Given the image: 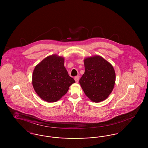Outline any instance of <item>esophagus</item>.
Segmentation results:
<instances>
[{"label": "esophagus", "mask_w": 148, "mask_h": 148, "mask_svg": "<svg viewBox=\"0 0 148 148\" xmlns=\"http://www.w3.org/2000/svg\"><path fill=\"white\" fill-rule=\"evenodd\" d=\"M79 76H77V77H75V78H74V80H75V81L76 83H78V82H79Z\"/></svg>", "instance_id": "obj_1"}]
</instances>
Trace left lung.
I'll use <instances>...</instances> for the list:
<instances>
[{"label":"left lung","instance_id":"left-lung-1","mask_svg":"<svg viewBox=\"0 0 148 148\" xmlns=\"http://www.w3.org/2000/svg\"><path fill=\"white\" fill-rule=\"evenodd\" d=\"M84 62L85 72L79 83L85 94L95 103L105 100L113 91L115 83L113 65L100 56L86 58Z\"/></svg>","mask_w":148,"mask_h":148}]
</instances>
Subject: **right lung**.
I'll return each instance as SVG.
<instances>
[{
  "label": "right lung",
  "instance_id": "right-lung-1",
  "mask_svg": "<svg viewBox=\"0 0 148 148\" xmlns=\"http://www.w3.org/2000/svg\"><path fill=\"white\" fill-rule=\"evenodd\" d=\"M64 58L56 54L45 58L35 66L32 84L38 95L47 102L62 98L71 85L75 83L64 66Z\"/></svg>",
  "mask_w": 148,
  "mask_h": 148
}]
</instances>
